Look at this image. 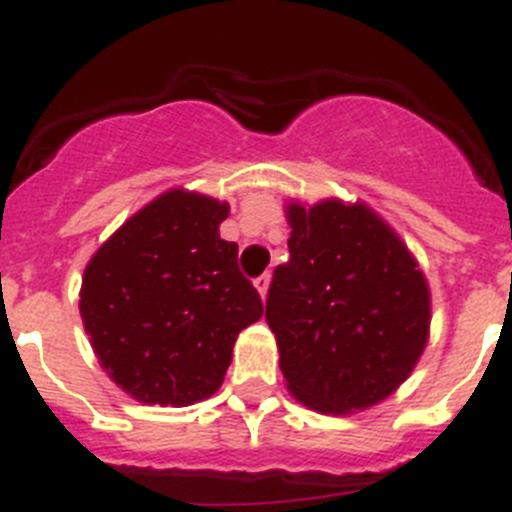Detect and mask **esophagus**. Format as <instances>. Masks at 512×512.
<instances>
[{
	"mask_svg": "<svg viewBox=\"0 0 512 512\" xmlns=\"http://www.w3.org/2000/svg\"><path fill=\"white\" fill-rule=\"evenodd\" d=\"M255 288H257V293H260L262 299H265V296H268V288H270V275L262 273L260 278H255Z\"/></svg>",
	"mask_w": 512,
	"mask_h": 512,
	"instance_id": "esophagus-1",
	"label": "esophagus"
}]
</instances>
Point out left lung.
<instances>
[{"instance_id": "1", "label": "left lung", "mask_w": 512, "mask_h": 512, "mask_svg": "<svg viewBox=\"0 0 512 512\" xmlns=\"http://www.w3.org/2000/svg\"><path fill=\"white\" fill-rule=\"evenodd\" d=\"M286 265L265 304L296 402L348 415L407 381L430 335V288L415 255L366 203H286Z\"/></svg>"}]
</instances>
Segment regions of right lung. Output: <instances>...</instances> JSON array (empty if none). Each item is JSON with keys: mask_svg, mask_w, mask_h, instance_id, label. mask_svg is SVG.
<instances>
[{"mask_svg": "<svg viewBox=\"0 0 512 512\" xmlns=\"http://www.w3.org/2000/svg\"><path fill=\"white\" fill-rule=\"evenodd\" d=\"M229 203L172 188L92 255L79 314L100 366L144 404L188 407L219 389L260 293L221 239Z\"/></svg>", "mask_w": 512, "mask_h": 512, "instance_id": "1", "label": "right lung"}]
</instances>
